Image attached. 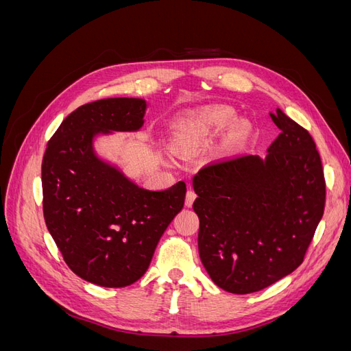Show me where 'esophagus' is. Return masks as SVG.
Returning <instances> with one entry per match:
<instances>
[{"instance_id": "obj_1", "label": "esophagus", "mask_w": 351, "mask_h": 351, "mask_svg": "<svg viewBox=\"0 0 351 351\" xmlns=\"http://www.w3.org/2000/svg\"><path fill=\"white\" fill-rule=\"evenodd\" d=\"M195 200H196V193H195V190L190 189L189 192H187V195H186V206H192Z\"/></svg>"}]
</instances>
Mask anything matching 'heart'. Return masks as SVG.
Here are the masks:
<instances>
[{
    "label": "heart",
    "mask_w": 351,
    "mask_h": 351,
    "mask_svg": "<svg viewBox=\"0 0 351 351\" xmlns=\"http://www.w3.org/2000/svg\"><path fill=\"white\" fill-rule=\"evenodd\" d=\"M232 123V114L227 110H214L204 114L197 120L186 121L180 124L174 134V142L177 146L183 147L189 143L204 141L209 136L224 132ZM244 130L241 125H237L231 132V141H239Z\"/></svg>",
    "instance_id": "b5f03b06"
}]
</instances>
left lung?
Masks as SVG:
<instances>
[{"mask_svg": "<svg viewBox=\"0 0 351 351\" xmlns=\"http://www.w3.org/2000/svg\"><path fill=\"white\" fill-rule=\"evenodd\" d=\"M265 159L240 156L193 177L199 254L222 290L249 294L299 268L325 208V178L311 133L281 110Z\"/></svg>", "mask_w": 351, "mask_h": 351, "instance_id": "8db88e82", "label": "left lung"}]
</instances>
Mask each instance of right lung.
Masks as SVG:
<instances>
[{"label": "right lung", "instance_id": "1", "mask_svg": "<svg viewBox=\"0 0 351 351\" xmlns=\"http://www.w3.org/2000/svg\"><path fill=\"white\" fill-rule=\"evenodd\" d=\"M146 102L84 104L52 134L42 159L44 218L69 268L102 287H125L149 268L156 244L183 209L186 183L146 190L93 152V137L136 132Z\"/></svg>", "mask_w": 351, "mask_h": 351}]
</instances>
